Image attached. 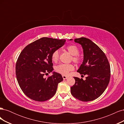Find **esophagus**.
<instances>
[{
    "instance_id": "obj_1",
    "label": "esophagus",
    "mask_w": 124,
    "mask_h": 124,
    "mask_svg": "<svg viewBox=\"0 0 124 124\" xmlns=\"http://www.w3.org/2000/svg\"><path fill=\"white\" fill-rule=\"evenodd\" d=\"M62 78H63V80H65V79H67V78H68V77H67V76H62Z\"/></svg>"
}]
</instances>
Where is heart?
Wrapping results in <instances>:
<instances>
[{"label":"heart","mask_w":124,"mask_h":124,"mask_svg":"<svg viewBox=\"0 0 124 124\" xmlns=\"http://www.w3.org/2000/svg\"><path fill=\"white\" fill-rule=\"evenodd\" d=\"M67 50L69 53L72 55V60L74 62L78 64L80 62L81 59L78 56L79 54V50L78 48L74 45H71L67 47ZM51 58L52 61L56 62H57L59 58V51L58 50L54 51L52 54ZM74 69V66L72 64H65V63H61L57 66L55 67V71L63 75H66L69 73L71 71H72Z\"/></svg>","instance_id":"b5f03b06"}]
</instances>
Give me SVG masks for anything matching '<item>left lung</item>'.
<instances>
[{
    "label": "left lung",
    "instance_id": "1",
    "mask_svg": "<svg viewBox=\"0 0 124 124\" xmlns=\"http://www.w3.org/2000/svg\"><path fill=\"white\" fill-rule=\"evenodd\" d=\"M74 41L81 45L84 54L83 62L77 71L87 77L85 80L74 77L76 82L71 87V93L81 101H92L102 94L109 83L110 63L104 52L92 40L82 37Z\"/></svg>",
    "mask_w": 124,
    "mask_h": 124
}]
</instances>
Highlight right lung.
<instances>
[{
	"label": "right lung",
	"instance_id": "obj_1",
	"mask_svg": "<svg viewBox=\"0 0 124 124\" xmlns=\"http://www.w3.org/2000/svg\"><path fill=\"white\" fill-rule=\"evenodd\" d=\"M66 40L43 37L28 44L21 52L16 63V72L18 85L28 98L37 101L51 99L63 80L61 74L53 72L51 58L53 52L64 45Z\"/></svg>",
	"mask_w": 124,
	"mask_h": 124
}]
</instances>
